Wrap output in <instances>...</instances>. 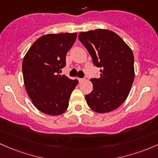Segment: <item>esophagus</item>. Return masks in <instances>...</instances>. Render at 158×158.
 Wrapping results in <instances>:
<instances>
[{"label":"esophagus","mask_w":158,"mask_h":158,"mask_svg":"<svg viewBox=\"0 0 158 158\" xmlns=\"http://www.w3.org/2000/svg\"><path fill=\"white\" fill-rule=\"evenodd\" d=\"M78 81H79L80 83H81V82H83V81H84V78H78Z\"/></svg>","instance_id":"1"}]
</instances>
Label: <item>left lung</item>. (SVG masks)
<instances>
[{
  "label": "left lung",
  "instance_id": "left-lung-1",
  "mask_svg": "<svg viewBox=\"0 0 158 158\" xmlns=\"http://www.w3.org/2000/svg\"><path fill=\"white\" fill-rule=\"evenodd\" d=\"M94 65L100 68V77L90 80L93 89L85 95L88 106L96 113H108L126 100L134 79L131 49L116 33L104 29L81 32Z\"/></svg>",
  "mask_w": 158,
  "mask_h": 158
}]
</instances>
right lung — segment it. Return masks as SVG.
<instances>
[{
    "mask_svg": "<svg viewBox=\"0 0 158 158\" xmlns=\"http://www.w3.org/2000/svg\"><path fill=\"white\" fill-rule=\"evenodd\" d=\"M76 33L46 34L31 45L22 62L24 86L32 103L45 114L57 116L69 107L77 80L60 75L65 55L74 45Z\"/></svg>",
    "mask_w": 158,
    "mask_h": 158,
    "instance_id": "1",
    "label": "right lung"
}]
</instances>
